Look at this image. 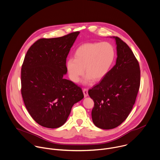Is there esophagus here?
Here are the masks:
<instances>
[{
  "instance_id": "esophagus-1",
  "label": "esophagus",
  "mask_w": 160,
  "mask_h": 160,
  "mask_svg": "<svg viewBox=\"0 0 160 160\" xmlns=\"http://www.w3.org/2000/svg\"><path fill=\"white\" fill-rule=\"evenodd\" d=\"M83 95H84L85 97L88 96V89L87 88H83Z\"/></svg>"
}]
</instances>
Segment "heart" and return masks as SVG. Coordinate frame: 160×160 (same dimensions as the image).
<instances>
[{
	"label": "heart",
	"mask_w": 160,
	"mask_h": 160,
	"mask_svg": "<svg viewBox=\"0 0 160 160\" xmlns=\"http://www.w3.org/2000/svg\"><path fill=\"white\" fill-rule=\"evenodd\" d=\"M116 57L114 46L108 42H87L78 46L74 52V58H68L66 68L70 78L75 83L87 74L85 82L90 83L93 79L102 80L110 71Z\"/></svg>",
	"instance_id": "heart-1"
}]
</instances>
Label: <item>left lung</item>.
Segmentation results:
<instances>
[{"label":"left lung","mask_w":160,"mask_h":160,"mask_svg":"<svg viewBox=\"0 0 160 160\" xmlns=\"http://www.w3.org/2000/svg\"><path fill=\"white\" fill-rule=\"evenodd\" d=\"M117 45L116 63L97 85L88 90L94 102L93 124L102 129H114L128 117L140 86L138 61L128 45L113 37Z\"/></svg>","instance_id":"obj_1"}]
</instances>
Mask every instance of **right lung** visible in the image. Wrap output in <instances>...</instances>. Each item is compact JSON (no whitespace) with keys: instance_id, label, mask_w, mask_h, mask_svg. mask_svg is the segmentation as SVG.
Wrapping results in <instances>:
<instances>
[{"instance_id":"add662e5","label":"right lung","mask_w":160,"mask_h":160,"mask_svg":"<svg viewBox=\"0 0 160 160\" xmlns=\"http://www.w3.org/2000/svg\"><path fill=\"white\" fill-rule=\"evenodd\" d=\"M79 33L39 39L25 56L21 68L22 97L32 118L43 127L63 126L72 106L84 97L80 87L63 78L67 72V56Z\"/></svg>"}]
</instances>
